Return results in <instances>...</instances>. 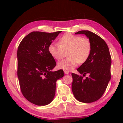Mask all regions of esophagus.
Segmentation results:
<instances>
[{
  "mask_svg": "<svg viewBox=\"0 0 123 123\" xmlns=\"http://www.w3.org/2000/svg\"><path fill=\"white\" fill-rule=\"evenodd\" d=\"M64 72L65 74H68L69 73V72L67 71V70H64Z\"/></svg>",
  "mask_w": 123,
  "mask_h": 123,
  "instance_id": "34e87169",
  "label": "esophagus"
}]
</instances>
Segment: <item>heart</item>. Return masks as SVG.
<instances>
[{"mask_svg": "<svg viewBox=\"0 0 123 123\" xmlns=\"http://www.w3.org/2000/svg\"><path fill=\"white\" fill-rule=\"evenodd\" d=\"M50 54L60 60L67 53L68 58L58 62L57 66L67 71L73 70L78 64H83L90 58L92 51L91 42L88 38L66 33L59 39V44L51 43L48 47Z\"/></svg>", "mask_w": 123, "mask_h": 123, "instance_id": "1", "label": "heart"}]
</instances>
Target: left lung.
<instances>
[{"label":"left lung","instance_id":"8db88e82","mask_svg":"<svg viewBox=\"0 0 123 123\" xmlns=\"http://www.w3.org/2000/svg\"><path fill=\"white\" fill-rule=\"evenodd\" d=\"M75 34H85L92 43V51L86 62L77 70L89 76L83 79L81 75L72 73V92L75 98L85 103L93 102L100 99L105 92L111 79V58L105 41L98 35L88 30H82Z\"/></svg>","mask_w":123,"mask_h":123}]
</instances>
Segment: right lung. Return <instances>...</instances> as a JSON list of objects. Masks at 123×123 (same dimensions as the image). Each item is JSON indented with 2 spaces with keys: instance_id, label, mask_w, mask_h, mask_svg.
<instances>
[{
  "instance_id": "obj_1",
  "label": "right lung",
  "mask_w": 123,
  "mask_h": 123,
  "mask_svg": "<svg viewBox=\"0 0 123 123\" xmlns=\"http://www.w3.org/2000/svg\"><path fill=\"white\" fill-rule=\"evenodd\" d=\"M61 31H33L25 36L17 50V75L23 96L31 103L44 106L53 101L56 82L63 70L52 72L56 65L48 47Z\"/></svg>"
}]
</instances>
